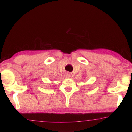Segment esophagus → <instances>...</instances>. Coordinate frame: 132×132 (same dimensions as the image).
Wrapping results in <instances>:
<instances>
[{
  "label": "esophagus",
  "mask_w": 132,
  "mask_h": 132,
  "mask_svg": "<svg viewBox=\"0 0 132 132\" xmlns=\"http://www.w3.org/2000/svg\"><path fill=\"white\" fill-rule=\"evenodd\" d=\"M70 76H71V75H70V74H69V73H67L66 74V77H70Z\"/></svg>",
  "instance_id": "obj_1"
}]
</instances>
